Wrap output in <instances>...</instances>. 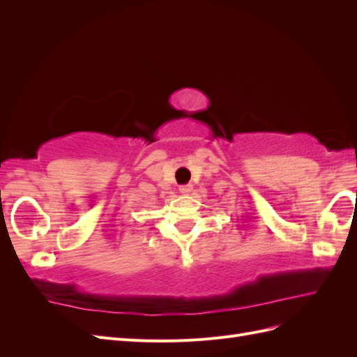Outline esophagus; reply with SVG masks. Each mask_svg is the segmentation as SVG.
Returning <instances> with one entry per match:
<instances>
[{
    "mask_svg": "<svg viewBox=\"0 0 357 357\" xmlns=\"http://www.w3.org/2000/svg\"><path fill=\"white\" fill-rule=\"evenodd\" d=\"M192 185H183V186H180L178 188V190H180V193H183V195H189V193L192 192Z\"/></svg>",
    "mask_w": 357,
    "mask_h": 357,
    "instance_id": "34e87169",
    "label": "esophagus"
}]
</instances>
